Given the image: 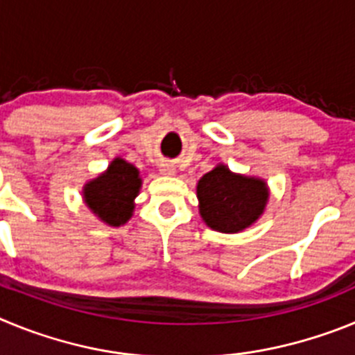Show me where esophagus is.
Masks as SVG:
<instances>
[{
  "label": "esophagus",
  "mask_w": 355,
  "mask_h": 355,
  "mask_svg": "<svg viewBox=\"0 0 355 355\" xmlns=\"http://www.w3.org/2000/svg\"><path fill=\"white\" fill-rule=\"evenodd\" d=\"M159 172H162L163 175H174L175 174L174 163H168V162L162 163V165H159Z\"/></svg>",
  "instance_id": "esophagus-1"
}]
</instances>
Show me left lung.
<instances>
[{"label":"left lung","mask_w":355,"mask_h":355,"mask_svg":"<svg viewBox=\"0 0 355 355\" xmlns=\"http://www.w3.org/2000/svg\"><path fill=\"white\" fill-rule=\"evenodd\" d=\"M199 213L218 233H240L263 215L268 188L259 178L234 174L216 165L197 183Z\"/></svg>","instance_id":"8db88e82"}]
</instances>
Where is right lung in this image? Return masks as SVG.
Returning a JSON list of instances; mask_svg holds the SVG:
<instances>
[{
    "label": "right lung",
    "mask_w": 355,
    "mask_h": 355,
    "mask_svg": "<svg viewBox=\"0 0 355 355\" xmlns=\"http://www.w3.org/2000/svg\"><path fill=\"white\" fill-rule=\"evenodd\" d=\"M140 187L139 168L126 159L115 158L101 175L83 187L85 205L105 224L119 227L133 215V200L139 196Z\"/></svg>",
    "instance_id": "add662e5"
}]
</instances>
